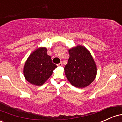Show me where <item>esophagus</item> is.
I'll return each mask as SVG.
<instances>
[{
	"instance_id": "obj_1",
	"label": "esophagus",
	"mask_w": 122,
	"mask_h": 122,
	"mask_svg": "<svg viewBox=\"0 0 122 122\" xmlns=\"http://www.w3.org/2000/svg\"><path fill=\"white\" fill-rule=\"evenodd\" d=\"M62 65H63L62 62H61L60 63L57 64V66H62Z\"/></svg>"
}]
</instances>
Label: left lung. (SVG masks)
<instances>
[{"label":"left lung","instance_id":"1","mask_svg":"<svg viewBox=\"0 0 122 122\" xmlns=\"http://www.w3.org/2000/svg\"><path fill=\"white\" fill-rule=\"evenodd\" d=\"M69 53L70 57L64 69L67 78L74 87H87L95 80L97 71L92 55L82 45L73 47Z\"/></svg>","mask_w":122,"mask_h":122}]
</instances>
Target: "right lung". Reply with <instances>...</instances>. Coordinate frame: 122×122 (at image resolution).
Segmentation results:
<instances>
[{
	"instance_id": "obj_1",
	"label": "right lung",
	"mask_w": 122,
	"mask_h": 122,
	"mask_svg": "<svg viewBox=\"0 0 122 122\" xmlns=\"http://www.w3.org/2000/svg\"><path fill=\"white\" fill-rule=\"evenodd\" d=\"M57 67L53 64L47 49L41 47L35 49L25 61L23 73L24 77L30 83L40 86L44 84Z\"/></svg>"
}]
</instances>
